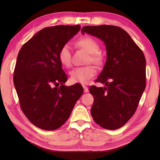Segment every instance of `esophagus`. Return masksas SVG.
Listing matches in <instances>:
<instances>
[{
	"instance_id": "34e87169",
	"label": "esophagus",
	"mask_w": 160,
	"mask_h": 160,
	"mask_svg": "<svg viewBox=\"0 0 160 160\" xmlns=\"http://www.w3.org/2000/svg\"><path fill=\"white\" fill-rule=\"evenodd\" d=\"M83 89H84V93H87L89 92V89H88V87L85 85H83Z\"/></svg>"
}]
</instances>
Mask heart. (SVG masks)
Returning a JSON list of instances; mask_svg holds the SVG:
<instances>
[{
  "instance_id": "1",
  "label": "heart",
  "mask_w": 160,
  "mask_h": 160,
  "mask_svg": "<svg viewBox=\"0 0 160 160\" xmlns=\"http://www.w3.org/2000/svg\"><path fill=\"white\" fill-rule=\"evenodd\" d=\"M76 45L88 53L87 61H90L97 65H100L103 62V56L98 52L99 45L91 37H84L76 42ZM58 58L60 62L63 66L69 67L71 63V47L69 44H65L61 47ZM96 70L93 66L87 65L73 68L70 71V80L73 83L87 84L95 76Z\"/></svg>"
}]
</instances>
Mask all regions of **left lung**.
Masks as SVG:
<instances>
[{
	"instance_id": "8db88e82",
	"label": "left lung",
	"mask_w": 160,
	"mask_h": 160,
	"mask_svg": "<svg viewBox=\"0 0 160 160\" xmlns=\"http://www.w3.org/2000/svg\"><path fill=\"white\" fill-rule=\"evenodd\" d=\"M81 33L96 36L106 46L107 60L89 92L94 102L91 113L104 128L115 130L127 123L137 109L146 87V59L128 33L116 26H84Z\"/></svg>"
}]
</instances>
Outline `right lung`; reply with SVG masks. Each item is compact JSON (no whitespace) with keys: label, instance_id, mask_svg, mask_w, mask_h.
<instances>
[{"label":"right lung","instance_id":"obj_1","mask_svg":"<svg viewBox=\"0 0 160 160\" xmlns=\"http://www.w3.org/2000/svg\"><path fill=\"white\" fill-rule=\"evenodd\" d=\"M80 29V25L44 28L24 44L17 57L13 83L20 108L43 130H56L65 123L83 93L80 84L64 85L67 76L58 58L61 47Z\"/></svg>","mask_w":160,"mask_h":160}]
</instances>
